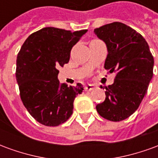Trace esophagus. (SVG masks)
Segmentation results:
<instances>
[{"label": "esophagus", "mask_w": 158, "mask_h": 158, "mask_svg": "<svg viewBox=\"0 0 158 158\" xmlns=\"http://www.w3.org/2000/svg\"><path fill=\"white\" fill-rule=\"evenodd\" d=\"M94 89V85H85V89L86 91L87 90H91V89Z\"/></svg>", "instance_id": "obj_1"}]
</instances>
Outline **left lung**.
I'll list each match as a JSON object with an SVG mask.
<instances>
[{"mask_svg":"<svg viewBox=\"0 0 158 158\" xmlns=\"http://www.w3.org/2000/svg\"><path fill=\"white\" fill-rule=\"evenodd\" d=\"M94 32L107 48L104 68L117 72L113 85L106 87V99L96 110L107 120L122 121L138 109L147 92L154 59L143 36L123 23H108Z\"/></svg>","mask_w":158,"mask_h":158,"instance_id":"obj_1","label":"left lung"}]
</instances>
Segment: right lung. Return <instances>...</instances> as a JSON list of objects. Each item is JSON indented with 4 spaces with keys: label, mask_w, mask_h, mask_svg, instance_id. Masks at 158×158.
<instances>
[{
    "label": "right lung",
    "mask_w": 158,
    "mask_h": 158,
    "mask_svg": "<svg viewBox=\"0 0 158 158\" xmlns=\"http://www.w3.org/2000/svg\"><path fill=\"white\" fill-rule=\"evenodd\" d=\"M87 29L46 27L27 38L17 57L16 79L20 97L30 115L45 126H58L72 115L73 101L83 85L60 84L58 68L68 63L73 46Z\"/></svg>",
    "instance_id": "obj_1"
}]
</instances>
